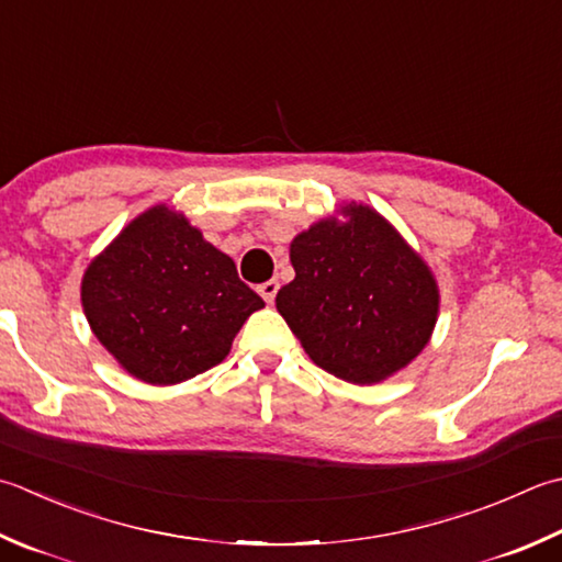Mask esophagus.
<instances>
[{"instance_id":"1","label":"esophagus","mask_w":562,"mask_h":562,"mask_svg":"<svg viewBox=\"0 0 562 562\" xmlns=\"http://www.w3.org/2000/svg\"><path fill=\"white\" fill-rule=\"evenodd\" d=\"M278 290H280V282H278V280H268V282L258 284V292H260V296H262V300H266L268 304L274 302V294H278Z\"/></svg>"}]
</instances>
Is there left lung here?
I'll return each instance as SVG.
<instances>
[{
	"instance_id": "left-lung-1",
	"label": "left lung",
	"mask_w": 562,
	"mask_h": 562,
	"mask_svg": "<svg viewBox=\"0 0 562 562\" xmlns=\"http://www.w3.org/2000/svg\"><path fill=\"white\" fill-rule=\"evenodd\" d=\"M346 222L322 218L290 244L294 280L278 312L318 368L353 384H375L409 366L431 338L438 284L409 244L362 204Z\"/></svg>"
}]
</instances>
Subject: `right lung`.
<instances>
[{"label": "right lung", "mask_w": 562, "mask_h": 562, "mask_svg": "<svg viewBox=\"0 0 562 562\" xmlns=\"http://www.w3.org/2000/svg\"><path fill=\"white\" fill-rule=\"evenodd\" d=\"M262 306L234 260L165 204L136 216L82 278L92 334L148 384H178L218 366Z\"/></svg>", "instance_id": "add662e5"}]
</instances>
